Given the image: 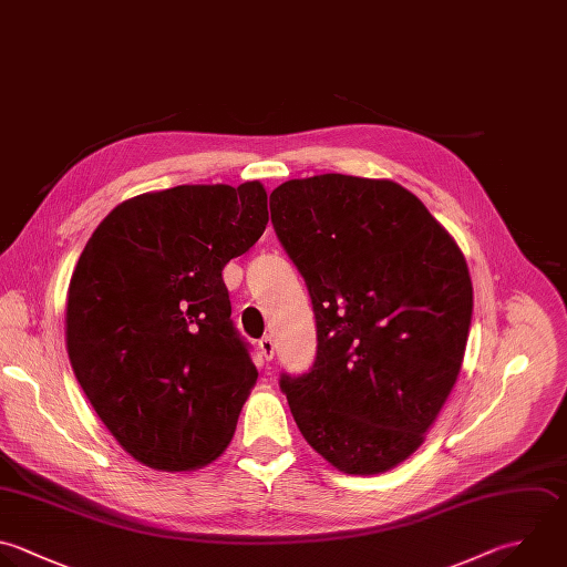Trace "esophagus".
I'll use <instances>...</instances> for the list:
<instances>
[{"label":"esophagus","mask_w":567,"mask_h":567,"mask_svg":"<svg viewBox=\"0 0 567 567\" xmlns=\"http://www.w3.org/2000/svg\"><path fill=\"white\" fill-rule=\"evenodd\" d=\"M257 348H259V352H261V357H264L266 361H270V359L275 357V339H272L270 334L261 337L259 343H257Z\"/></svg>","instance_id":"esophagus-1"}]
</instances>
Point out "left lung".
<instances>
[{
	"label": "left lung",
	"mask_w": 567,
	"mask_h": 567,
	"mask_svg": "<svg viewBox=\"0 0 567 567\" xmlns=\"http://www.w3.org/2000/svg\"><path fill=\"white\" fill-rule=\"evenodd\" d=\"M270 217L317 319L312 368L279 379L290 412L341 472H385L423 443L458 377L472 321L465 257L390 179H290L272 190Z\"/></svg>",
	"instance_id": "1"
}]
</instances>
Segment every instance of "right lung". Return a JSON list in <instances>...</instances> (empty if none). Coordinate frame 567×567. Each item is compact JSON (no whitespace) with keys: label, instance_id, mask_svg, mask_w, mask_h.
I'll use <instances>...</instances> for the list:
<instances>
[{"label":"right lung","instance_id":"add662e5","mask_svg":"<svg viewBox=\"0 0 567 567\" xmlns=\"http://www.w3.org/2000/svg\"><path fill=\"white\" fill-rule=\"evenodd\" d=\"M266 224L259 182L175 186L120 204L80 255L71 365L117 443L153 470H197L235 434L257 368L221 270Z\"/></svg>","mask_w":567,"mask_h":567}]
</instances>
